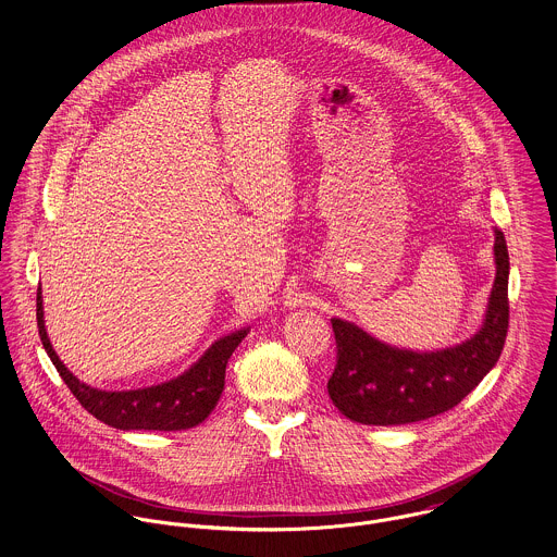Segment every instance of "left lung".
Masks as SVG:
<instances>
[{
    "label": "left lung",
    "mask_w": 557,
    "mask_h": 557,
    "mask_svg": "<svg viewBox=\"0 0 557 557\" xmlns=\"http://www.w3.org/2000/svg\"><path fill=\"white\" fill-rule=\"evenodd\" d=\"M495 234V281L482 325L468 341L411 351L388 345L351 321L332 319L336 367L327 395L343 416L360 424L393 426L444 413L468 397L497 364L508 332V246Z\"/></svg>",
    "instance_id": "obj_1"
}]
</instances>
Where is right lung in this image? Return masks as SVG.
<instances>
[{"label":"right lung","mask_w":557,"mask_h":557,"mask_svg":"<svg viewBox=\"0 0 557 557\" xmlns=\"http://www.w3.org/2000/svg\"><path fill=\"white\" fill-rule=\"evenodd\" d=\"M36 319L45 351L81 405L100 422L120 431H182L203 422L225 388V369L248 327L236 330L210 345V349L182 375L139 391H98L79 382L55 354L42 311V292L36 294Z\"/></svg>","instance_id":"right-lung-1"}]
</instances>
